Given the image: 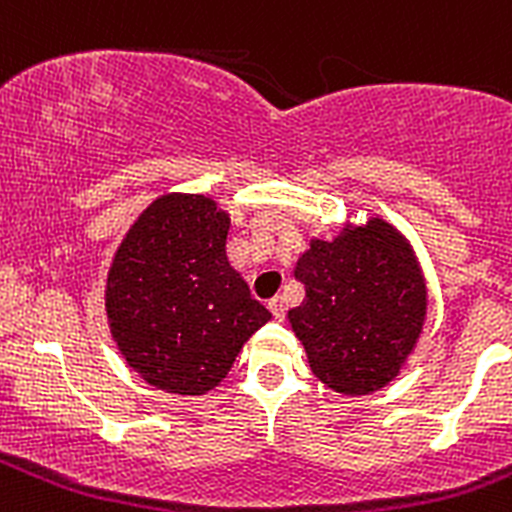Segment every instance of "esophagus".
<instances>
[{
	"mask_svg": "<svg viewBox=\"0 0 512 512\" xmlns=\"http://www.w3.org/2000/svg\"><path fill=\"white\" fill-rule=\"evenodd\" d=\"M267 307H270V312L275 315V320H285V300L282 297H272L270 302H267Z\"/></svg>",
	"mask_w": 512,
	"mask_h": 512,
	"instance_id": "obj_1",
	"label": "esophagus"
}]
</instances>
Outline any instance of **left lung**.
Listing matches in <instances>:
<instances>
[{
  "label": "left lung",
  "mask_w": 512,
  "mask_h": 512,
  "mask_svg": "<svg viewBox=\"0 0 512 512\" xmlns=\"http://www.w3.org/2000/svg\"><path fill=\"white\" fill-rule=\"evenodd\" d=\"M295 277L305 300L287 312L310 370L335 393L372 395L400 375L428 317V285L408 237L382 220L310 237Z\"/></svg>",
  "instance_id": "1"
}]
</instances>
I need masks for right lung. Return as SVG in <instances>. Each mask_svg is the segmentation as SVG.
I'll list each match as a JSON object with an SVG mask.
<instances>
[{
	"mask_svg": "<svg viewBox=\"0 0 512 512\" xmlns=\"http://www.w3.org/2000/svg\"><path fill=\"white\" fill-rule=\"evenodd\" d=\"M230 212L207 195L167 192L119 242L104 285L112 340L152 388L215 390L270 320L227 257Z\"/></svg>",
	"mask_w": 512,
	"mask_h": 512,
	"instance_id": "1",
	"label": "right lung"
}]
</instances>
